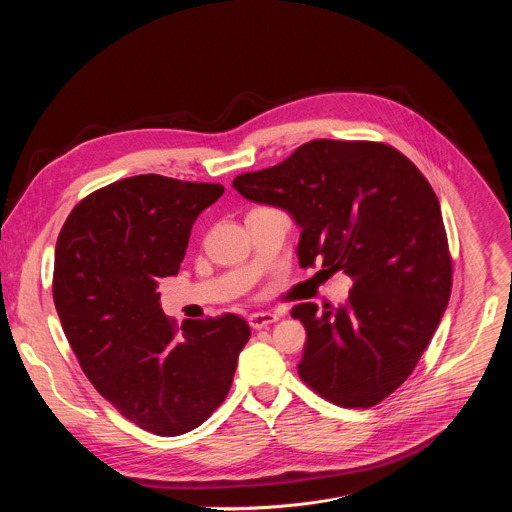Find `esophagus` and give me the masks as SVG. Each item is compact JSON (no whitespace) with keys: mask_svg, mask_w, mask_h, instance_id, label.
<instances>
[{"mask_svg":"<svg viewBox=\"0 0 512 512\" xmlns=\"http://www.w3.org/2000/svg\"><path fill=\"white\" fill-rule=\"evenodd\" d=\"M279 316L277 314H271V312H255L249 316V324L253 330H261V328H267L269 324L277 322Z\"/></svg>","mask_w":512,"mask_h":512,"instance_id":"obj_1","label":"esophagus"}]
</instances>
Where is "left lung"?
Instances as JSON below:
<instances>
[{
  "mask_svg": "<svg viewBox=\"0 0 512 512\" xmlns=\"http://www.w3.org/2000/svg\"><path fill=\"white\" fill-rule=\"evenodd\" d=\"M233 186L294 216L304 269L352 279L346 306L291 310L308 334L300 379L340 407L387 399L413 373L452 294L448 235L425 176L387 143L314 139Z\"/></svg>",
  "mask_w": 512,
  "mask_h": 512,
  "instance_id": "8db88e82",
  "label": "left lung"
}]
</instances>
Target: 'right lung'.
<instances>
[{
	"label": "right lung",
	"instance_id": "obj_1",
	"mask_svg": "<svg viewBox=\"0 0 512 512\" xmlns=\"http://www.w3.org/2000/svg\"><path fill=\"white\" fill-rule=\"evenodd\" d=\"M221 184L160 174L117 180L83 198L56 241L52 296L93 387L131 423L180 435L225 401L249 324L223 314L178 326L158 279L176 275L198 214Z\"/></svg>",
	"mask_w": 512,
	"mask_h": 512
}]
</instances>
